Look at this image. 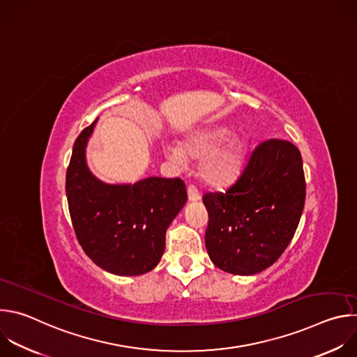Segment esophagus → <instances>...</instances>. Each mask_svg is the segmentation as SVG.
<instances>
[{
	"label": "esophagus",
	"instance_id": "1",
	"mask_svg": "<svg viewBox=\"0 0 357 357\" xmlns=\"http://www.w3.org/2000/svg\"><path fill=\"white\" fill-rule=\"evenodd\" d=\"M188 197H189V200H192V202L200 199V193H199V190H197V188H196L195 185H189V186H188Z\"/></svg>",
	"mask_w": 357,
	"mask_h": 357
}]
</instances>
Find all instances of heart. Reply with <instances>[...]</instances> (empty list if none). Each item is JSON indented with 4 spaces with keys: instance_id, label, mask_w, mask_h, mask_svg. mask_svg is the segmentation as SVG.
Listing matches in <instances>:
<instances>
[{
    "instance_id": "obj_1",
    "label": "heart",
    "mask_w": 357,
    "mask_h": 357,
    "mask_svg": "<svg viewBox=\"0 0 357 357\" xmlns=\"http://www.w3.org/2000/svg\"><path fill=\"white\" fill-rule=\"evenodd\" d=\"M229 135L230 131L226 128L205 131L186 139L181 148L167 146V152L176 164H183L185 155L202 158L200 176L212 185H226L237 178L245 155V141Z\"/></svg>"
}]
</instances>
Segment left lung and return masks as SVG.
Listing matches in <instances>:
<instances>
[{
    "label": "left lung",
    "instance_id": "left-lung-1",
    "mask_svg": "<svg viewBox=\"0 0 357 357\" xmlns=\"http://www.w3.org/2000/svg\"><path fill=\"white\" fill-rule=\"evenodd\" d=\"M299 149L266 139L251 151L237 179L225 192H206L205 244L216 267L236 275L257 274L288 247L305 205Z\"/></svg>",
    "mask_w": 357,
    "mask_h": 357
}]
</instances>
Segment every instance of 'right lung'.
Wrapping results in <instances>:
<instances>
[{
	"instance_id": "obj_1",
	"label": "right lung",
	"mask_w": 357,
	"mask_h": 357,
	"mask_svg": "<svg viewBox=\"0 0 357 357\" xmlns=\"http://www.w3.org/2000/svg\"><path fill=\"white\" fill-rule=\"evenodd\" d=\"M97 119L75 141L66 196L75 234L90 260L116 275H141L165 250V233L188 200L181 178L107 185L87 169L84 148Z\"/></svg>"
}]
</instances>
